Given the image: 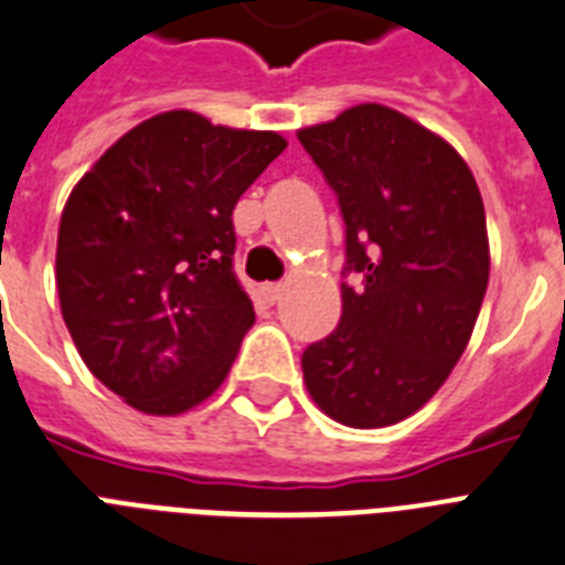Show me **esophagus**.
<instances>
[{
  "mask_svg": "<svg viewBox=\"0 0 565 565\" xmlns=\"http://www.w3.org/2000/svg\"><path fill=\"white\" fill-rule=\"evenodd\" d=\"M263 297L274 306V302H279V297H282V286H279V282H265Z\"/></svg>",
  "mask_w": 565,
  "mask_h": 565,
  "instance_id": "1",
  "label": "esophagus"
}]
</instances>
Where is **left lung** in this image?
<instances>
[{
  "mask_svg": "<svg viewBox=\"0 0 565 565\" xmlns=\"http://www.w3.org/2000/svg\"><path fill=\"white\" fill-rule=\"evenodd\" d=\"M345 223L342 317L302 351L308 394L337 423L380 428L431 397L489 286L486 211L460 153L385 105L297 134Z\"/></svg>",
  "mask_w": 565,
  "mask_h": 565,
  "instance_id": "8db88e82",
  "label": "left lung"
}]
</instances>
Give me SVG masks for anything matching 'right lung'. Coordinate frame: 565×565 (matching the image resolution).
Segmentation results:
<instances>
[{"label": "right lung", "instance_id": "1", "mask_svg": "<svg viewBox=\"0 0 565 565\" xmlns=\"http://www.w3.org/2000/svg\"><path fill=\"white\" fill-rule=\"evenodd\" d=\"M286 151L191 110L110 145L62 211L56 288L79 356L145 414H180L220 388L254 306L234 274V205Z\"/></svg>", "mask_w": 565, "mask_h": 565}]
</instances>
